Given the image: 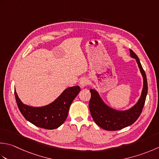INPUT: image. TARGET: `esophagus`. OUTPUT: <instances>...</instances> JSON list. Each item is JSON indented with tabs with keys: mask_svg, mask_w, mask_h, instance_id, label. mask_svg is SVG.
I'll return each instance as SVG.
<instances>
[{
	"mask_svg": "<svg viewBox=\"0 0 159 159\" xmlns=\"http://www.w3.org/2000/svg\"><path fill=\"white\" fill-rule=\"evenodd\" d=\"M88 80L86 79V78H82L80 80L79 82V85L81 88H85V87H87L88 85Z\"/></svg>",
	"mask_w": 159,
	"mask_h": 159,
	"instance_id": "obj_1",
	"label": "esophagus"
}]
</instances>
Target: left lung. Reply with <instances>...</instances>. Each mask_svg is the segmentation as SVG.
I'll return each instance as SVG.
<instances>
[{
	"instance_id": "obj_1",
	"label": "left lung",
	"mask_w": 159,
	"mask_h": 159,
	"mask_svg": "<svg viewBox=\"0 0 159 159\" xmlns=\"http://www.w3.org/2000/svg\"><path fill=\"white\" fill-rule=\"evenodd\" d=\"M129 52L131 57L134 58L137 63L143 79L141 96L134 106L125 110H116L105 103L94 88L89 90L91 92V98L89 102V108L93 119L96 125L108 131L119 130L134 123L142 112L147 96L148 81L145 71L135 53L132 49H129Z\"/></svg>"
}]
</instances>
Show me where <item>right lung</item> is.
<instances>
[{"label": "right lung", "instance_id": "obj_1", "mask_svg": "<svg viewBox=\"0 0 159 159\" xmlns=\"http://www.w3.org/2000/svg\"><path fill=\"white\" fill-rule=\"evenodd\" d=\"M80 91L79 86L65 89L55 100L45 106L33 107L24 104L14 94L18 109L23 116L31 123L47 129L58 128L66 120L71 102Z\"/></svg>", "mask_w": 159, "mask_h": 159}]
</instances>
